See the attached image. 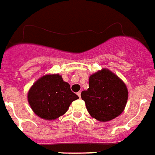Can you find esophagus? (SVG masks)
Masks as SVG:
<instances>
[{"label": "esophagus", "instance_id": "esophagus-1", "mask_svg": "<svg viewBox=\"0 0 155 155\" xmlns=\"http://www.w3.org/2000/svg\"><path fill=\"white\" fill-rule=\"evenodd\" d=\"M77 95H78L79 98H81V91H78V92L77 93Z\"/></svg>", "mask_w": 155, "mask_h": 155}]
</instances>
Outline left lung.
Returning a JSON list of instances; mask_svg holds the SVG:
<instances>
[{"instance_id":"obj_1","label":"left lung","mask_w":155,"mask_h":155,"mask_svg":"<svg viewBox=\"0 0 155 155\" xmlns=\"http://www.w3.org/2000/svg\"><path fill=\"white\" fill-rule=\"evenodd\" d=\"M87 111L101 122H108L125 109L128 91L125 83L109 69L104 68L89 78V88L81 93Z\"/></svg>"}]
</instances>
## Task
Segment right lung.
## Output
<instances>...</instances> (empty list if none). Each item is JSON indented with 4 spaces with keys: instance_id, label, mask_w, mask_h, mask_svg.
<instances>
[{
    "instance_id": "add662e5",
    "label": "right lung",
    "mask_w": 155,
    "mask_h": 155,
    "mask_svg": "<svg viewBox=\"0 0 155 155\" xmlns=\"http://www.w3.org/2000/svg\"><path fill=\"white\" fill-rule=\"evenodd\" d=\"M78 96L59 74H47L38 79L28 93V101L33 112L46 120H54L67 112Z\"/></svg>"
}]
</instances>
